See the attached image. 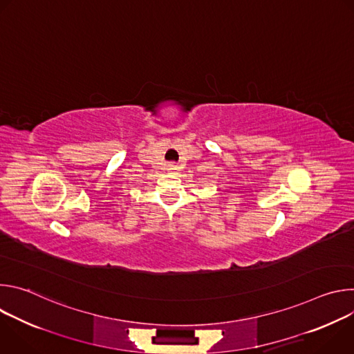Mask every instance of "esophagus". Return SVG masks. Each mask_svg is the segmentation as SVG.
<instances>
[{"instance_id": "obj_1", "label": "esophagus", "mask_w": 354, "mask_h": 354, "mask_svg": "<svg viewBox=\"0 0 354 354\" xmlns=\"http://www.w3.org/2000/svg\"><path fill=\"white\" fill-rule=\"evenodd\" d=\"M176 169H178V168H176L175 164H169V165H168V171H169V172H175Z\"/></svg>"}]
</instances>
